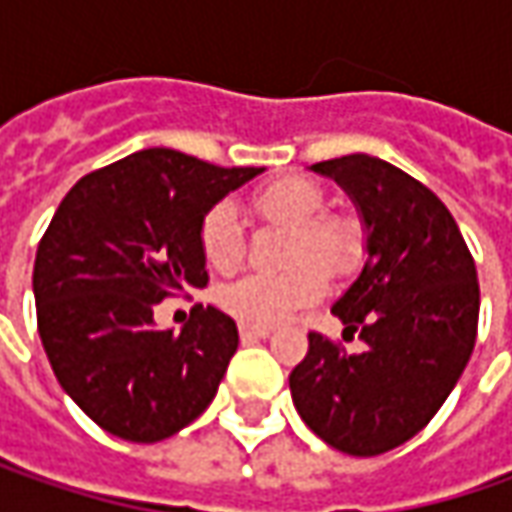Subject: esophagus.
Listing matches in <instances>:
<instances>
[{
    "mask_svg": "<svg viewBox=\"0 0 512 512\" xmlns=\"http://www.w3.org/2000/svg\"><path fill=\"white\" fill-rule=\"evenodd\" d=\"M239 336H242V342L245 344H253V342H259V339H267V336H270V330H267V327L239 325Z\"/></svg>",
    "mask_w": 512,
    "mask_h": 512,
    "instance_id": "34e87169",
    "label": "esophagus"
}]
</instances>
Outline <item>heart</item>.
<instances>
[{
    "instance_id": "heart-1",
    "label": "heart",
    "mask_w": 512,
    "mask_h": 512,
    "mask_svg": "<svg viewBox=\"0 0 512 512\" xmlns=\"http://www.w3.org/2000/svg\"><path fill=\"white\" fill-rule=\"evenodd\" d=\"M325 190L307 176H282L250 193V210L270 225H285L282 273H250L219 290V305L250 327L282 325L296 310L316 305L327 276H353L367 259V227L347 210H325ZM199 247L213 270H233L245 259V230L236 210L219 202L199 222Z\"/></svg>"
}]
</instances>
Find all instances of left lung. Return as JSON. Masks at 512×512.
Instances as JSON below:
<instances>
[{
	"label": "left lung",
	"mask_w": 512,
	"mask_h": 512,
	"mask_svg": "<svg viewBox=\"0 0 512 512\" xmlns=\"http://www.w3.org/2000/svg\"><path fill=\"white\" fill-rule=\"evenodd\" d=\"M362 210L367 262L333 313L359 353L307 333L290 373L305 424L350 456H379L439 413L470 362L479 330L476 262L444 202L396 165L350 153L313 165Z\"/></svg>",
	"instance_id": "1"
}]
</instances>
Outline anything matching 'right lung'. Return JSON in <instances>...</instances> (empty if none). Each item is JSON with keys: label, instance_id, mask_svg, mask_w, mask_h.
I'll list each match as a JSON object with an SVG mask.
<instances>
[{"label": "right lung", "instance_id": "right-lung-1", "mask_svg": "<svg viewBox=\"0 0 512 512\" xmlns=\"http://www.w3.org/2000/svg\"><path fill=\"white\" fill-rule=\"evenodd\" d=\"M262 168H219L170 148L82 176L53 213L33 262L39 339L59 384L125 442H162L213 402L239 347L236 322L193 307L182 333L153 305L207 287L199 222Z\"/></svg>", "mask_w": 512, "mask_h": 512}]
</instances>
